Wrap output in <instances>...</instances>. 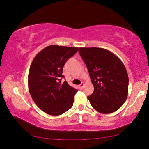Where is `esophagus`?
Masks as SVG:
<instances>
[{
  "instance_id": "esophagus-1",
  "label": "esophagus",
  "mask_w": 149,
  "mask_h": 149,
  "mask_svg": "<svg viewBox=\"0 0 149 149\" xmlns=\"http://www.w3.org/2000/svg\"><path fill=\"white\" fill-rule=\"evenodd\" d=\"M84 82H82L81 84L79 85V88H80V89H83V87H84Z\"/></svg>"
}]
</instances>
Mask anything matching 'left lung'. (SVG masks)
Returning a JSON list of instances; mask_svg holds the SVG:
<instances>
[{
  "instance_id": "1",
  "label": "left lung",
  "mask_w": 149,
  "mask_h": 149,
  "mask_svg": "<svg viewBox=\"0 0 149 149\" xmlns=\"http://www.w3.org/2000/svg\"><path fill=\"white\" fill-rule=\"evenodd\" d=\"M94 91L87 97L91 104L102 114L119 109L128 94L129 78L124 64L112 52L102 48L79 47Z\"/></svg>"
}]
</instances>
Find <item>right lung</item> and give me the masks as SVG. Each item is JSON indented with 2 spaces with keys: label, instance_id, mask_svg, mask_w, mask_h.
<instances>
[{
  "label": "right lung",
  "instance_id": "add662e5",
  "mask_svg": "<svg viewBox=\"0 0 149 149\" xmlns=\"http://www.w3.org/2000/svg\"><path fill=\"white\" fill-rule=\"evenodd\" d=\"M77 47L52 45L34 58L28 75L29 93L35 104L48 114L59 116L72 107L77 89L61 83L63 68Z\"/></svg>",
  "mask_w": 149,
  "mask_h": 149
}]
</instances>
